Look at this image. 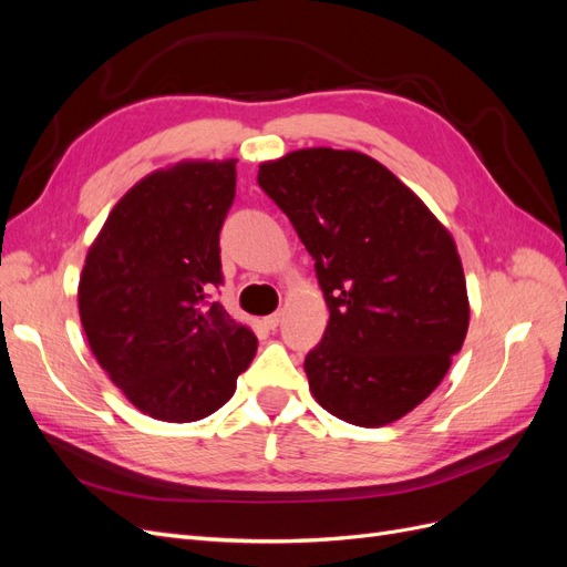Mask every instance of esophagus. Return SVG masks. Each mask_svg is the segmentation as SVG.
<instances>
[{"instance_id":"1","label":"esophagus","mask_w":567,"mask_h":567,"mask_svg":"<svg viewBox=\"0 0 567 567\" xmlns=\"http://www.w3.org/2000/svg\"><path fill=\"white\" fill-rule=\"evenodd\" d=\"M281 317H284L281 312H277V315H269V317H265V319H262V323L267 326L269 331H274V329H277V326L281 323Z\"/></svg>"}]
</instances>
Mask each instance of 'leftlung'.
<instances>
[{
    "mask_svg": "<svg viewBox=\"0 0 567 567\" xmlns=\"http://www.w3.org/2000/svg\"><path fill=\"white\" fill-rule=\"evenodd\" d=\"M257 184L312 255L331 312L305 357L315 400L362 427L402 419L440 385L468 331L452 234L357 151L300 148L262 163Z\"/></svg>",
    "mask_w": 567,
    "mask_h": 567,
    "instance_id": "obj_1",
    "label": "left lung"
}]
</instances>
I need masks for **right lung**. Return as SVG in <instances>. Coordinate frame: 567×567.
<instances>
[{"mask_svg":"<svg viewBox=\"0 0 567 567\" xmlns=\"http://www.w3.org/2000/svg\"><path fill=\"white\" fill-rule=\"evenodd\" d=\"M236 161H184L115 203L82 267L78 305L96 362L151 419L192 423L227 404L257 338L210 300Z\"/></svg>","mask_w":567,"mask_h":567,"instance_id":"1","label":"right lung"}]
</instances>
